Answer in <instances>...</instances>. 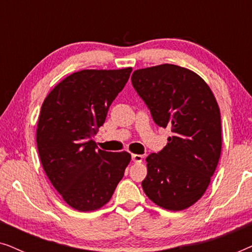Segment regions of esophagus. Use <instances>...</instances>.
I'll list each match as a JSON object with an SVG mask.
<instances>
[{
	"mask_svg": "<svg viewBox=\"0 0 252 252\" xmlns=\"http://www.w3.org/2000/svg\"><path fill=\"white\" fill-rule=\"evenodd\" d=\"M132 160L134 161V163H141V161L143 160V156H142V155L133 154L132 155Z\"/></svg>",
	"mask_w": 252,
	"mask_h": 252,
	"instance_id": "obj_1",
	"label": "esophagus"
}]
</instances>
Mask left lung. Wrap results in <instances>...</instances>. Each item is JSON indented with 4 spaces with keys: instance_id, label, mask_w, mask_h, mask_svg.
<instances>
[{
    "instance_id": "1",
    "label": "left lung",
    "mask_w": 252,
    "mask_h": 252,
    "mask_svg": "<svg viewBox=\"0 0 252 252\" xmlns=\"http://www.w3.org/2000/svg\"><path fill=\"white\" fill-rule=\"evenodd\" d=\"M133 87L158 126L173 135L146 158V195L160 208L181 211L209 187L221 154V120L217 99L197 73L174 64L140 68Z\"/></svg>"
}]
</instances>
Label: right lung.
Returning <instances> with one entry per match:
<instances>
[{
	"instance_id": "obj_1",
	"label": "right lung",
	"mask_w": 252,
	"mask_h": 252,
	"mask_svg": "<svg viewBox=\"0 0 252 252\" xmlns=\"http://www.w3.org/2000/svg\"><path fill=\"white\" fill-rule=\"evenodd\" d=\"M130 72L132 67L74 72L55 86L41 106V164L55 189L78 211L105 205L130 161V154L97 149L93 140Z\"/></svg>"
}]
</instances>
